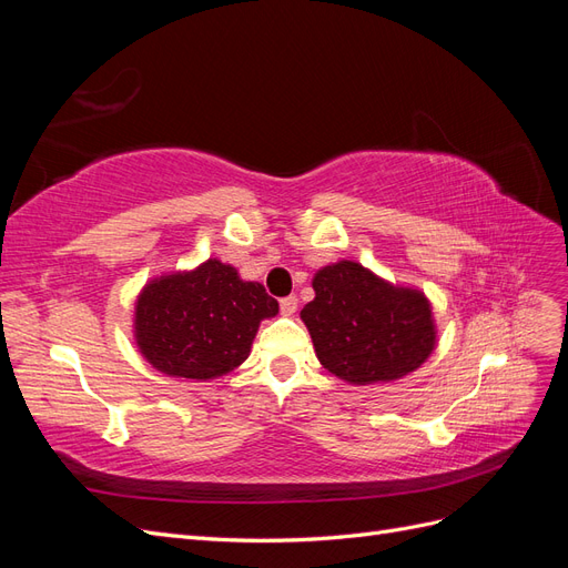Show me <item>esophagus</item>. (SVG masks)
Returning a JSON list of instances; mask_svg holds the SVG:
<instances>
[{"label": "esophagus", "instance_id": "esophagus-1", "mask_svg": "<svg viewBox=\"0 0 568 568\" xmlns=\"http://www.w3.org/2000/svg\"><path fill=\"white\" fill-rule=\"evenodd\" d=\"M280 307H282L284 315H294L298 311V298L296 296H286V298L280 301Z\"/></svg>", "mask_w": 568, "mask_h": 568}]
</instances>
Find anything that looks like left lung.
I'll list each match as a JSON object with an SVG mask.
<instances>
[{"instance_id":"obj_1","label":"left lung","mask_w":568,"mask_h":568,"mask_svg":"<svg viewBox=\"0 0 568 568\" xmlns=\"http://www.w3.org/2000/svg\"><path fill=\"white\" fill-rule=\"evenodd\" d=\"M301 311L317 359L338 379L367 386L415 372L436 348L432 303L353 261L322 267Z\"/></svg>"}]
</instances>
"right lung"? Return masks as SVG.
<instances>
[{"mask_svg": "<svg viewBox=\"0 0 568 568\" xmlns=\"http://www.w3.org/2000/svg\"><path fill=\"white\" fill-rule=\"evenodd\" d=\"M280 313L263 284L211 257L151 280L134 305V341L159 372L209 382L244 363L257 326Z\"/></svg>", "mask_w": 568, "mask_h": 568, "instance_id": "right-lung-1", "label": "right lung"}]
</instances>
